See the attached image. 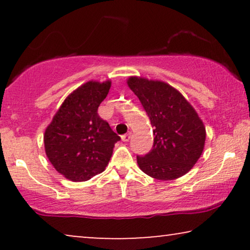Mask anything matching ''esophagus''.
<instances>
[{"mask_svg": "<svg viewBox=\"0 0 250 250\" xmlns=\"http://www.w3.org/2000/svg\"><path fill=\"white\" fill-rule=\"evenodd\" d=\"M131 134L132 133H127V134H124V135H122V140L124 142H128L129 140H131Z\"/></svg>", "mask_w": 250, "mask_h": 250, "instance_id": "esophagus-1", "label": "esophagus"}]
</instances>
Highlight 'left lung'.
Masks as SVG:
<instances>
[{
  "instance_id": "obj_1",
  "label": "left lung",
  "mask_w": 250,
  "mask_h": 250,
  "mask_svg": "<svg viewBox=\"0 0 250 250\" xmlns=\"http://www.w3.org/2000/svg\"><path fill=\"white\" fill-rule=\"evenodd\" d=\"M127 84L153 127L152 149L145 156H136L139 167L157 180L184 175L200 158L206 140V129L196 110L164 82L129 77Z\"/></svg>"
}]
</instances>
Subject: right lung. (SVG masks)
<instances>
[{"label": "right lung", "mask_w": 250, "mask_h": 250, "mask_svg": "<svg viewBox=\"0 0 250 250\" xmlns=\"http://www.w3.org/2000/svg\"><path fill=\"white\" fill-rule=\"evenodd\" d=\"M111 83L87 82L68 95L44 134L49 160L58 172L74 182L102 173L121 138L98 115Z\"/></svg>", "instance_id": "obj_1"}]
</instances>
